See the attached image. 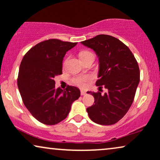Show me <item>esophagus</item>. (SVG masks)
Instances as JSON below:
<instances>
[{
  "label": "esophagus",
  "mask_w": 160,
  "mask_h": 160,
  "mask_svg": "<svg viewBox=\"0 0 160 160\" xmlns=\"http://www.w3.org/2000/svg\"><path fill=\"white\" fill-rule=\"evenodd\" d=\"M80 93H81L82 96H84V95L86 94V92L83 90H81V91H80Z\"/></svg>",
  "instance_id": "1"
}]
</instances>
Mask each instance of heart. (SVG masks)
Returning <instances> with one entry per match:
<instances>
[{"mask_svg":"<svg viewBox=\"0 0 160 160\" xmlns=\"http://www.w3.org/2000/svg\"><path fill=\"white\" fill-rule=\"evenodd\" d=\"M94 56L93 54L90 51L88 50H84L82 51V52H80V58H86L87 56ZM91 79V77L89 75H83V76H78L76 77L73 79V82L77 86H80V87H84L86 86V82L89 81Z\"/></svg>","mask_w":160,"mask_h":160,"instance_id":"b5f03b06","label":"heart"}]
</instances>
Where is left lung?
<instances>
[{
    "label": "left lung",
    "instance_id": "1",
    "mask_svg": "<svg viewBox=\"0 0 160 160\" xmlns=\"http://www.w3.org/2000/svg\"><path fill=\"white\" fill-rule=\"evenodd\" d=\"M99 58L96 86L108 92H91L94 105L87 108L89 118L101 125H111L123 118L132 104L140 82L138 62L129 48L112 36L100 34L81 42Z\"/></svg>",
    "mask_w": 160,
    "mask_h": 160
}]
</instances>
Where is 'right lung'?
<instances>
[{
  "mask_svg": "<svg viewBox=\"0 0 160 160\" xmlns=\"http://www.w3.org/2000/svg\"><path fill=\"white\" fill-rule=\"evenodd\" d=\"M78 42L48 39L33 47L24 55L19 69L18 86L23 103L39 122L56 124L67 118L72 104L80 91L68 86L55 88V76L62 74V63L67 51Z\"/></svg>",
  "mask_w": 160,
  "mask_h": 160,
  "instance_id": "add662e5",
  "label": "right lung"
}]
</instances>
